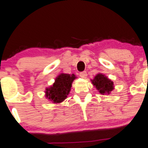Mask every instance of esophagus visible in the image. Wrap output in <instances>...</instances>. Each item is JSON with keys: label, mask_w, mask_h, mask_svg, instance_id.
Masks as SVG:
<instances>
[{"label": "esophagus", "mask_w": 148, "mask_h": 148, "mask_svg": "<svg viewBox=\"0 0 148 148\" xmlns=\"http://www.w3.org/2000/svg\"><path fill=\"white\" fill-rule=\"evenodd\" d=\"M79 76H80L82 78L86 79V77H87V74H86V71H82V72H80V74H79Z\"/></svg>", "instance_id": "esophagus-1"}]
</instances>
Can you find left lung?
Listing matches in <instances>:
<instances>
[{"label":"left lung","mask_w":148,"mask_h":148,"mask_svg":"<svg viewBox=\"0 0 148 148\" xmlns=\"http://www.w3.org/2000/svg\"><path fill=\"white\" fill-rule=\"evenodd\" d=\"M91 82L99 92L102 95L109 94L114 89L113 82L111 79L107 78L104 74H96Z\"/></svg>","instance_id":"8db88e82"}]
</instances>
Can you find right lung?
I'll return each instance as SVG.
<instances>
[{
	"mask_svg": "<svg viewBox=\"0 0 148 148\" xmlns=\"http://www.w3.org/2000/svg\"><path fill=\"white\" fill-rule=\"evenodd\" d=\"M77 77L73 74H60L56 77L53 85L46 88L47 99L54 103H60L65 100L71 90V84Z\"/></svg>",
	"mask_w": 148,
	"mask_h": 148,
	"instance_id": "1",
	"label": "right lung"
}]
</instances>
